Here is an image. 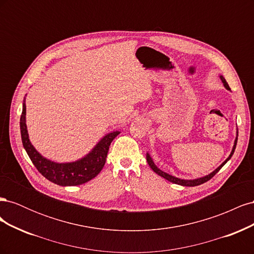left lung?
<instances>
[{
	"mask_svg": "<svg viewBox=\"0 0 254 254\" xmlns=\"http://www.w3.org/2000/svg\"><path fill=\"white\" fill-rule=\"evenodd\" d=\"M220 79H221L222 83H224V86L226 87V89L231 90V89H230V87H229L228 82L226 81V79H225L224 77H222V76H220ZM237 135H238V131H237ZM236 143H237V137L235 139V142H234V145H233V148H232L231 153H230V156L228 157V159L225 161L224 163H222L220 166H218V167L216 168V170H215L213 173H211L210 175L204 176V177H202V178L194 179V180H184V179L176 178V177H174V176H172V175H168V174L164 173L163 171L159 170V168L155 165V163H153V161H152V159L150 158V156L148 155V153H147V156H146V160H147V163H148V165L150 166L151 170H152L153 172H155L156 174H158L159 176L163 177L164 179H166V180H168V181H171V182H173V183H175V184H179V186H183V187H196V186H200V184H202V183H204V182H206V181H209L211 178H213V177L220 171V168H221L222 166H224V165L228 162V161H229L230 159H231V157L233 156L235 147H236Z\"/></svg>",
	"mask_w": 254,
	"mask_h": 254,
	"instance_id": "1",
	"label": "left lung"
}]
</instances>
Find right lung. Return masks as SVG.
<instances>
[{"label": "right lung", "instance_id": "1", "mask_svg": "<svg viewBox=\"0 0 254 254\" xmlns=\"http://www.w3.org/2000/svg\"><path fill=\"white\" fill-rule=\"evenodd\" d=\"M26 106L25 98L23 101V109L20 119V129L23 146L27 152L28 157L32 160L33 164L36 166L43 177H45L51 182L58 184L61 187H73L86 183L96 177L106 163V158L108 155L109 146L113 139L120 132L113 131L106 134L99 141L95 147L90 151L86 157L75 161L71 163H56L45 159L38 152L32 143L29 142L27 127L25 123Z\"/></svg>", "mask_w": 254, "mask_h": 254}]
</instances>
